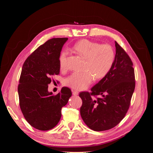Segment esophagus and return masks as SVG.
<instances>
[{
    "instance_id": "1",
    "label": "esophagus",
    "mask_w": 153,
    "mask_h": 153,
    "mask_svg": "<svg viewBox=\"0 0 153 153\" xmlns=\"http://www.w3.org/2000/svg\"><path fill=\"white\" fill-rule=\"evenodd\" d=\"M72 92H73V94L74 96H77V95H78V92L77 91L73 90Z\"/></svg>"
}]
</instances>
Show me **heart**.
<instances>
[{
    "label": "heart",
    "instance_id": "1",
    "mask_svg": "<svg viewBox=\"0 0 153 153\" xmlns=\"http://www.w3.org/2000/svg\"><path fill=\"white\" fill-rule=\"evenodd\" d=\"M73 50L84 59L81 72H74L65 79V84L73 89L83 90L93 81L94 76L100 79L105 76L112 68L115 53L109 45H101L89 40H82L74 45ZM68 52L64 50L59 57L61 69L66 68Z\"/></svg>",
    "mask_w": 153,
    "mask_h": 153
}]
</instances>
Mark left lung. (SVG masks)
I'll return each mask as SVG.
<instances>
[{"instance_id":"8db88e82","label":"left lung","mask_w":153,"mask_h":153,"mask_svg":"<svg viewBox=\"0 0 153 153\" xmlns=\"http://www.w3.org/2000/svg\"><path fill=\"white\" fill-rule=\"evenodd\" d=\"M115 55L108 73L92 87L91 92H82L81 117L96 131L115 127L124 117L135 87L133 62L126 52L115 41ZM100 95L94 99L92 95Z\"/></svg>"}]
</instances>
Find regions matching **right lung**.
<instances>
[{"mask_svg":"<svg viewBox=\"0 0 153 153\" xmlns=\"http://www.w3.org/2000/svg\"><path fill=\"white\" fill-rule=\"evenodd\" d=\"M68 39H49L28 57L22 67L18 87L20 106L26 121L39 130H49L56 126L61 108L72 95L66 87L56 95L48 90L52 76L59 74V57Z\"/></svg>","mask_w":153,"mask_h":153,"instance_id":"add662e5","label":"right lung"}]
</instances>
